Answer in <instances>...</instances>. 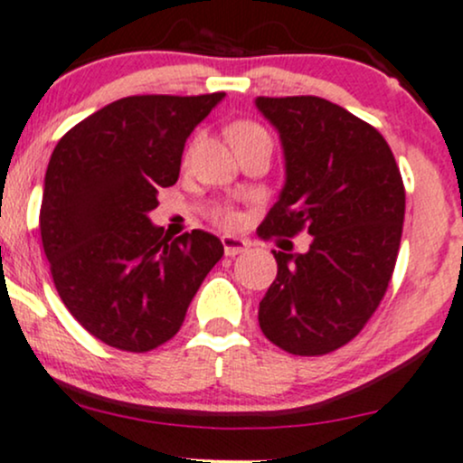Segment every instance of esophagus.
Returning <instances> with one entry per match:
<instances>
[{"mask_svg": "<svg viewBox=\"0 0 463 463\" xmlns=\"http://www.w3.org/2000/svg\"><path fill=\"white\" fill-rule=\"evenodd\" d=\"M222 249H225V256H238V253L247 251L249 242L245 241V238H238V236H222Z\"/></svg>", "mask_w": 463, "mask_h": 463, "instance_id": "esophagus-1", "label": "esophagus"}]
</instances>
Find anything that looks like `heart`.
<instances>
[{
    "label": "heart",
    "instance_id": "heart-1",
    "mask_svg": "<svg viewBox=\"0 0 463 463\" xmlns=\"http://www.w3.org/2000/svg\"><path fill=\"white\" fill-rule=\"evenodd\" d=\"M230 142L232 146H241V144L245 142H251V139H271L269 137V133L264 131V127H260L258 122H251V119H238V122H233L230 127ZM190 155V148L185 150V159H188ZM210 218L212 222L218 227H225V230H230L238 222V212L233 210V205L230 203H214L210 207Z\"/></svg>",
    "mask_w": 463,
    "mask_h": 463
}]
</instances>
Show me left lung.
<instances>
[{"instance_id":"8db88e82","label":"left lung","mask_w":463,"mask_h":463,"mask_svg":"<svg viewBox=\"0 0 463 463\" xmlns=\"http://www.w3.org/2000/svg\"><path fill=\"white\" fill-rule=\"evenodd\" d=\"M256 105L287 157V184L258 236H313L304 253L273 251L278 278L260 301V328L288 354H328L385 298L402 238V176L385 137L335 102L260 96Z\"/></svg>"}]
</instances>
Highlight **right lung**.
<instances>
[{
  "label": "right lung",
  "instance_id": "right-lung-1",
  "mask_svg": "<svg viewBox=\"0 0 463 463\" xmlns=\"http://www.w3.org/2000/svg\"><path fill=\"white\" fill-rule=\"evenodd\" d=\"M222 96L122 98L70 128L52 153L43 251L67 310L102 344L150 352L173 339L222 258L214 233L170 241L148 221L157 192L179 179L185 139Z\"/></svg>",
  "mask_w": 463,
  "mask_h": 463
}]
</instances>
